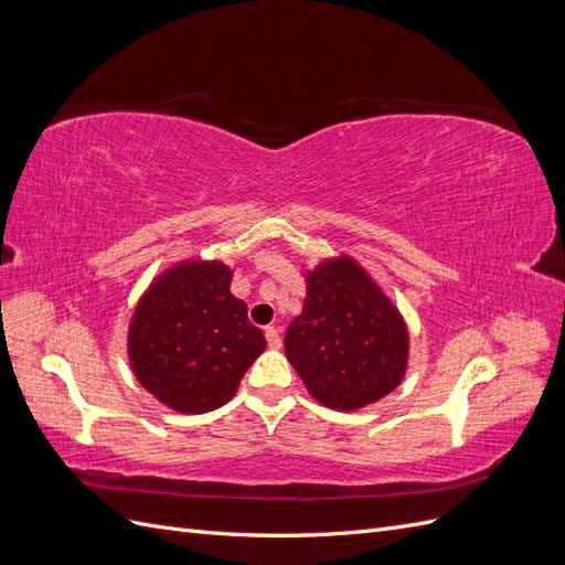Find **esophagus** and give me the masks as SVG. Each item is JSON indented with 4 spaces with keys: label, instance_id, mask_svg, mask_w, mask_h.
<instances>
[{
    "label": "esophagus",
    "instance_id": "esophagus-1",
    "mask_svg": "<svg viewBox=\"0 0 565 565\" xmlns=\"http://www.w3.org/2000/svg\"><path fill=\"white\" fill-rule=\"evenodd\" d=\"M266 339L270 349H280L282 339H280V330L278 328H266Z\"/></svg>",
    "mask_w": 565,
    "mask_h": 565
}]
</instances>
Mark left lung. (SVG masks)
<instances>
[{
  "instance_id": "left-lung-1",
  "label": "left lung",
  "mask_w": 565,
  "mask_h": 565,
  "mask_svg": "<svg viewBox=\"0 0 565 565\" xmlns=\"http://www.w3.org/2000/svg\"><path fill=\"white\" fill-rule=\"evenodd\" d=\"M303 280V309L289 322L285 355L311 396L351 413L398 388L409 330L380 282L349 254L322 259Z\"/></svg>"
}]
</instances>
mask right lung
I'll use <instances>...</instances> for the list:
<instances>
[{"mask_svg":"<svg viewBox=\"0 0 565 565\" xmlns=\"http://www.w3.org/2000/svg\"><path fill=\"white\" fill-rule=\"evenodd\" d=\"M231 278L224 262H179L152 278L136 303L127 332L131 372L174 413L226 405L266 349L247 303L231 295Z\"/></svg>","mask_w":565,"mask_h":565,"instance_id":"obj_1","label":"right lung"}]
</instances>
